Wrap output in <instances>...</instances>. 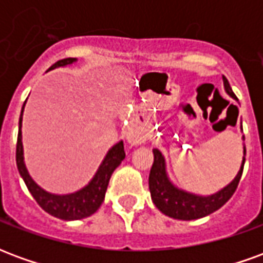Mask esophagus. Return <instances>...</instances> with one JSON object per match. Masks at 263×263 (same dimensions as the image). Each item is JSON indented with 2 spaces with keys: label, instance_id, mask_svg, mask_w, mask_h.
Returning <instances> with one entry per match:
<instances>
[{
  "label": "esophagus",
  "instance_id": "34e87169",
  "mask_svg": "<svg viewBox=\"0 0 263 263\" xmlns=\"http://www.w3.org/2000/svg\"><path fill=\"white\" fill-rule=\"evenodd\" d=\"M126 141L128 143H131V145H141L146 141V138L142 134H139L138 131H129L128 132V135H126Z\"/></svg>",
  "mask_w": 263,
  "mask_h": 263
}]
</instances>
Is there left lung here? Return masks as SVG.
<instances>
[{
    "label": "left lung",
    "mask_w": 263,
    "mask_h": 263,
    "mask_svg": "<svg viewBox=\"0 0 263 263\" xmlns=\"http://www.w3.org/2000/svg\"><path fill=\"white\" fill-rule=\"evenodd\" d=\"M222 83H224L227 94L234 98L235 101H238V98L232 92L231 86L226 77H222ZM241 129H242V125H241ZM242 141H245L243 135ZM245 152L247 151H245V145H243L242 162H241L237 176L218 192L209 194V196H203V194L192 193L184 189L177 187L169 177L163 154L159 149H154V165L149 173V192H151L152 201L159 211L175 220H197V218H203L205 215L214 213L221 209L235 192L241 175H242Z\"/></svg>",
    "instance_id": "obj_1"
}]
</instances>
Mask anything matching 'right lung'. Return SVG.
Listing matches in <instances>:
<instances>
[{"label": "right lung", "instance_id": "add662e5", "mask_svg": "<svg viewBox=\"0 0 263 263\" xmlns=\"http://www.w3.org/2000/svg\"><path fill=\"white\" fill-rule=\"evenodd\" d=\"M76 58H69V59H62L56 62L54 65L49 67V70L58 69V67H66L76 63ZM26 101L22 105L20 117V129H18V142H16V166L20 172L21 177L24 179L26 187L31 192L36 203L42 207L46 213L53 215L56 218L66 221L83 220L86 217H90L94 214L100 205L103 204L105 192L108 187L109 177L112 172L121 165V162L125 159V151H124V142L120 141L114 146L108 149L107 155L104 156L103 162L98 166L97 172L94 173L91 180L83 186L79 190L73 193L67 194H56L50 193L37 184L28 172V167L25 165V158H24V145H22V115H24V108H25Z\"/></svg>", "mask_w": 263, "mask_h": 263}]
</instances>
